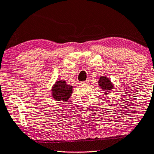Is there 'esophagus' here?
Returning a JSON list of instances; mask_svg holds the SVG:
<instances>
[{
	"label": "esophagus",
	"mask_w": 154,
	"mask_h": 154,
	"mask_svg": "<svg viewBox=\"0 0 154 154\" xmlns=\"http://www.w3.org/2000/svg\"><path fill=\"white\" fill-rule=\"evenodd\" d=\"M88 83H89V80H86L85 82H81L82 85H88Z\"/></svg>",
	"instance_id": "obj_1"
}]
</instances>
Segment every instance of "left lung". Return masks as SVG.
Returning <instances> with one entry per match:
<instances>
[{"label":"left lung","instance_id":"left-lung-1","mask_svg":"<svg viewBox=\"0 0 154 154\" xmlns=\"http://www.w3.org/2000/svg\"><path fill=\"white\" fill-rule=\"evenodd\" d=\"M98 83L101 89L104 91V94H109V91L114 88L113 84L111 82L110 79L106 76H101L99 78Z\"/></svg>","mask_w":154,"mask_h":154}]
</instances>
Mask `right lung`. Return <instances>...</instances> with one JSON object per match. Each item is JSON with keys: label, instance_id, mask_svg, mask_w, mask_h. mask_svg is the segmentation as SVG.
<instances>
[{"label": "right lung", "instance_id": "obj_1", "mask_svg": "<svg viewBox=\"0 0 154 154\" xmlns=\"http://www.w3.org/2000/svg\"><path fill=\"white\" fill-rule=\"evenodd\" d=\"M72 88V86L67 85L65 80L59 79L56 81L51 89L53 98L56 101L65 102L71 96Z\"/></svg>", "mask_w": 154, "mask_h": 154}]
</instances>
